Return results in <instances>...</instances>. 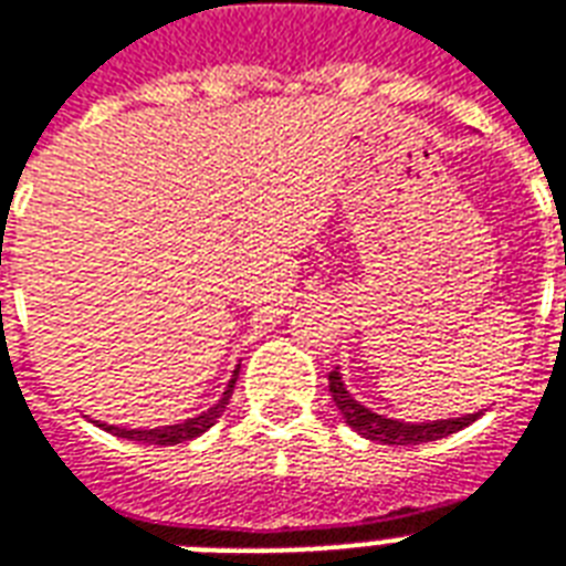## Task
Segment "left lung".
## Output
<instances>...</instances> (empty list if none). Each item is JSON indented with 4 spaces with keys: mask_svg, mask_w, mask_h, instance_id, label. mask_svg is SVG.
Masks as SVG:
<instances>
[{
    "mask_svg": "<svg viewBox=\"0 0 566 566\" xmlns=\"http://www.w3.org/2000/svg\"><path fill=\"white\" fill-rule=\"evenodd\" d=\"M329 391L335 407L340 409L344 421L359 433V437L370 439V442H379V446H424V442H437V439H446L457 430H463L481 416H463V418H446V421H421V424H409V421H395V418L377 416L370 412L368 407H361L359 400L353 398L350 391L344 388V379H340L338 370L329 374Z\"/></svg>",
    "mask_w": 566,
    "mask_h": 566,
    "instance_id": "8db88e82",
    "label": "left lung"
}]
</instances>
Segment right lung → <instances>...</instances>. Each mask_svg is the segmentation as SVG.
<instances>
[{
  "instance_id": "obj_1",
  "label": "right lung",
  "mask_w": 566,
  "mask_h": 566,
  "mask_svg": "<svg viewBox=\"0 0 566 566\" xmlns=\"http://www.w3.org/2000/svg\"><path fill=\"white\" fill-rule=\"evenodd\" d=\"M237 374H240V368L234 370V377H231L228 388L222 391L219 403H213V407L207 409V412H201V416L180 421V424L154 427V430H127V427H112V424H97V427L109 430V433H115V437L120 439H129V442H145V446H178V442H189V439L201 437L205 430H210V427L216 424V418L226 412L228 400H231V395H234Z\"/></svg>"
}]
</instances>
